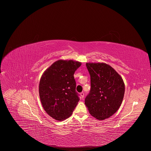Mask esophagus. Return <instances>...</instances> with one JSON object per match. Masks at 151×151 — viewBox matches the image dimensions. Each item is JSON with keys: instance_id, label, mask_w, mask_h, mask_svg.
I'll return each instance as SVG.
<instances>
[{"instance_id": "obj_1", "label": "esophagus", "mask_w": 151, "mask_h": 151, "mask_svg": "<svg viewBox=\"0 0 151 151\" xmlns=\"http://www.w3.org/2000/svg\"><path fill=\"white\" fill-rule=\"evenodd\" d=\"M80 95H81V99H83V97H84V93L83 92H82L80 93Z\"/></svg>"}]
</instances>
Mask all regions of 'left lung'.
<instances>
[{
	"instance_id": "obj_1",
	"label": "left lung",
	"mask_w": 151,
	"mask_h": 151,
	"mask_svg": "<svg viewBox=\"0 0 151 151\" xmlns=\"http://www.w3.org/2000/svg\"><path fill=\"white\" fill-rule=\"evenodd\" d=\"M91 89L85 99L90 114L99 120L113 115L123 100L125 85L121 76L105 63H86Z\"/></svg>"
}]
</instances>
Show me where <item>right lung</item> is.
I'll return each instance as SVG.
<instances>
[{
  "label": "right lung",
  "instance_id": "obj_1",
  "mask_svg": "<svg viewBox=\"0 0 151 151\" xmlns=\"http://www.w3.org/2000/svg\"><path fill=\"white\" fill-rule=\"evenodd\" d=\"M81 65L73 60H58L41 76L39 93L42 106L57 121L70 117L80 100L73 75Z\"/></svg>",
  "mask_w": 151,
  "mask_h": 151
}]
</instances>
